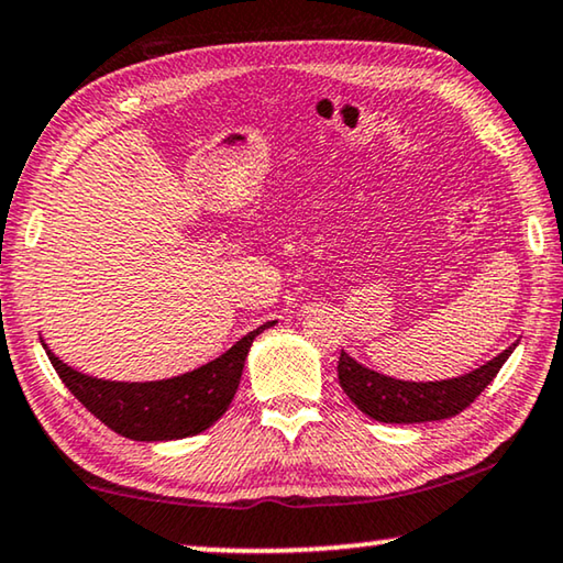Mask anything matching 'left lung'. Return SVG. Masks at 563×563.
<instances>
[{
  "label": "left lung",
  "mask_w": 563,
  "mask_h": 563,
  "mask_svg": "<svg viewBox=\"0 0 563 563\" xmlns=\"http://www.w3.org/2000/svg\"><path fill=\"white\" fill-rule=\"evenodd\" d=\"M508 346L503 354L490 358L475 372L442 382H401L391 376L376 374L372 368L354 362L346 351L339 356V384L346 397L376 422L387 424H415L438 422L463 412L465 407L481 397V391L496 379L500 366L514 354Z\"/></svg>",
  "instance_id": "obj_1"
}]
</instances>
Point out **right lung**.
<instances>
[{
  "label": "right lung",
  "instance_id": "right-lung-1",
  "mask_svg": "<svg viewBox=\"0 0 563 563\" xmlns=\"http://www.w3.org/2000/svg\"><path fill=\"white\" fill-rule=\"evenodd\" d=\"M275 325L267 321L260 329L234 343L220 358L181 376L162 382H108L75 372L63 364L47 343L49 364L57 376L73 391V397L96 415L106 427L139 442L181 440L205 432L217 419L228 412L234 391L240 387L242 368L255 335Z\"/></svg>",
  "mask_w": 563,
  "mask_h": 563
}]
</instances>
